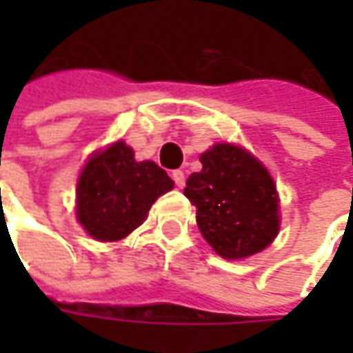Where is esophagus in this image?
Instances as JSON below:
<instances>
[{
	"label": "esophagus",
	"instance_id": "obj_1",
	"mask_svg": "<svg viewBox=\"0 0 353 353\" xmlns=\"http://www.w3.org/2000/svg\"><path fill=\"white\" fill-rule=\"evenodd\" d=\"M172 179H174V183H176L179 189L185 185V174L181 170H174V172H172Z\"/></svg>",
	"mask_w": 353,
	"mask_h": 353
}]
</instances>
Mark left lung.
Masks as SVG:
<instances>
[{
  "mask_svg": "<svg viewBox=\"0 0 353 353\" xmlns=\"http://www.w3.org/2000/svg\"><path fill=\"white\" fill-rule=\"evenodd\" d=\"M202 170L187 179L185 196L196 206L206 242L225 259L259 253L280 229L272 177L255 157L230 143H217L200 157Z\"/></svg>",
  "mask_w": 353,
  "mask_h": 353,
  "instance_id": "left-lung-1",
  "label": "left lung"
}]
</instances>
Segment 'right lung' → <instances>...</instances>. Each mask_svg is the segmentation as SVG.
I'll use <instances>...</instances> for the list:
<instances>
[{
	"label": "right lung",
	"instance_id": "obj_1",
	"mask_svg": "<svg viewBox=\"0 0 353 353\" xmlns=\"http://www.w3.org/2000/svg\"><path fill=\"white\" fill-rule=\"evenodd\" d=\"M174 181L154 162L134 161L130 147L117 141L87 162L77 183V219L100 242L128 236L153 202Z\"/></svg>",
	"mask_w": 353,
	"mask_h": 353
}]
</instances>
